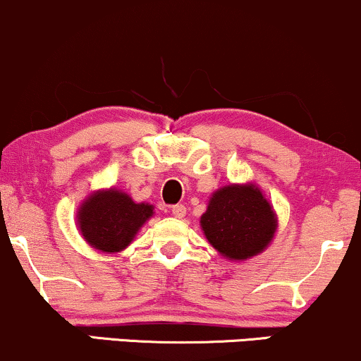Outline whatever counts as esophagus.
<instances>
[{
  "mask_svg": "<svg viewBox=\"0 0 361 361\" xmlns=\"http://www.w3.org/2000/svg\"><path fill=\"white\" fill-rule=\"evenodd\" d=\"M171 214L175 215L176 219H181V217H185V214H186V207H185V205H181V204H178V205H173V207H171Z\"/></svg>",
  "mask_w": 361,
  "mask_h": 361,
  "instance_id": "esophagus-1",
  "label": "esophagus"
}]
</instances>
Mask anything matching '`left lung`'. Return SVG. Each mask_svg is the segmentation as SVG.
Listing matches in <instances>:
<instances>
[{
	"mask_svg": "<svg viewBox=\"0 0 361 361\" xmlns=\"http://www.w3.org/2000/svg\"><path fill=\"white\" fill-rule=\"evenodd\" d=\"M200 226L207 241L224 258L246 261L267 250L279 221L258 186L244 183L227 185L214 192Z\"/></svg>",
	"mask_w": 361,
	"mask_h": 361,
	"instance_id": "left-lung-1",
	"label": "left lung"
}]
</instances>
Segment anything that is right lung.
Instances as JSON below:
<instances>
[{
  "instance_id": "1",
  "label": "right lung",
  "mask_w": 361,
  "mask_h": 361,
  "mask_svg": "<svg viewBox=\"0 0 361 361\" xmlns=\"http://www.w3.org/2000/svg\"><path fill=\"white\" fill-rule=\"evenodd\" d=\"M154 207L135 204L122 190H98L78 210V227L85 241L103 252H118L134 241Z\"/></svg>"
}]
</instances>
